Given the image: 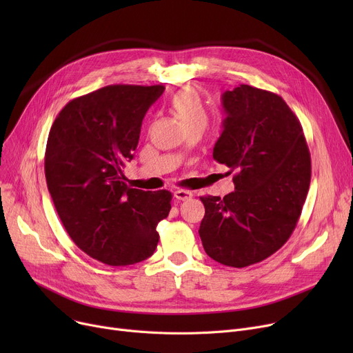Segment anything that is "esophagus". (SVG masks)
<instances>
[{"label":"esophagus","mask_w":353,"mask_h":353,"mask_svg":"<svg viewBox=\"0 0 353 353\" xmlns=\"http://www.w3.org/2000/svg\"><path fill=\"white\" fill-rule=\"evenodd\" d=\"M174 197L177 200H188L193 197V193L190 190H184V189H179L174 192Z\"/></svg>","instance_id":"obj_1"}]
</instances>
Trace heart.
<instances>
[{"mask_svg":"<svg viewBox=\"0 0 353 353\" xmlns=\"http://www.w3.org/2000/svg\"><path fill=\"white\" fill-rule=\"evenodd\" d=\"M170 104L176 116L188 130L196 127L205 128L208 125V110L196 90L190 87L179 90L172 97Z\"/></svg>","mask_w":353,"mask_h":353,"instance_id":"1","label":"heart"}]
</instances>
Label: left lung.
Listing matches in <instances>:
<instances>
[{
  "label": "left lung",
  "instance_id": "obj_1",
  "mask_svg": "<svg viewBox=\"0 0 353 353\" xmlns=\"http://www.w3.org/2000/svg\"><path fill=\"white\" fill-rule=\"evenodd\" d=\"M226 119L213 159L234 192L205 196L199 234L213 261L246 268L279 250L293 233L310 184V153L299 119L274 92L240 84L221 96Z\"/></svg>",
  "mask_w": 353,
  "mask_h": 353
}]
</instances>
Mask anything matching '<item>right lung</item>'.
I'll return each mask as SVG.
<instances>
[{
	"instance_id": "right-lung-1",
	"label": "right lung",
	"mask_w": 353,
	"mask_h": 353,
	"mask_svg": "<svg viewBox=\"0 0 353 353\" xmlns=\"http://www.w3.org/2000/svg\"><path fill=\"white\" fill-rule=\"evenodd\" d=\"M164 85L113 84L71 100L55 117L46 147L47 188L68 236L108 266L150 257L159 221L169 216L172 193L125 184L143 119Z\"/></svg>"
}]
</instances>
